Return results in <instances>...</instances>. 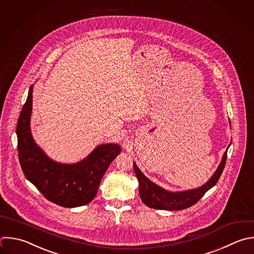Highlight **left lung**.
Returning a JSON list of instances; mask_svg holds the SVG:
<instances>
[{
  "label": "left lung",
  "mask_w": 254,
  "mask_h": 254,
  "mask_svg": "<svg viewBox=\"0 0 254 254\" xmlns=\"http://www.w3.org/2000/svg\"><path fill=\"white\" fill-rule=\"evenodd\" d=\"M227 149L226 152H224L216 171L203 186L184 191H169L157 186L140 171L135 163H133L135 175L139 182V193L142 201L151 208L165 210H181L193 205L217 183L225 166Z\"/></svg>",
  "instance_id": "obj_1"
}]
</instances>
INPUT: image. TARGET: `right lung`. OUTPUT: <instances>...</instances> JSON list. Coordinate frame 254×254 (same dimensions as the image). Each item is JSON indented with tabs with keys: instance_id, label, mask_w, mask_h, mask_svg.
<instances>
[{
	"instance_id": "obj_1",
	"label": "right lung",
	"mask_w": 254,
	"mask_h": 254,
	"mask_svg": "<svg viewBox=\"0 0 254 254\" xmlns=\"http://www.w3.org/2000/svg\"><path fill=\"white\" fill-rule=\"evenodd\" d=\"M33 87L21 111L18 125V153L26 178L52 202L64 207L89 203L96 195L103 175L121 153L117 144L97 146L85 159L75 164L55 162L36 144L31 132Z\"/></svg>"
}]
</instances>
